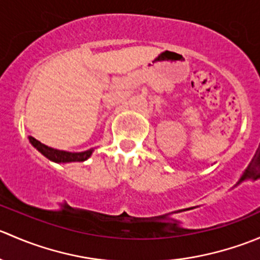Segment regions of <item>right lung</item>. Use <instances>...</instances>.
Here are the masks:
<instances>
[{
    "instance_id": "add662e5",
    "label": "right lung",
    "mask_w": 260,
    "mask_h": 260,
    "mask_svg": "<svg viewBox=\"0 0 260 260\" xmlns=\"http://www.w3.org/2000/svg\"><path fill=\"white\" fill-rule=\"evenodd\" d=\"M28 141L39 152H41L44 156L48 157L50 161L57 162V164H60V162H62V164H65V162H83L88 159L90 157L91 152H93V149H88V151L79 152V153H73V152L60 151V149H54L51 147L43 145L34 137H28Z\"/></svg>"
}]
</instances>
